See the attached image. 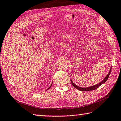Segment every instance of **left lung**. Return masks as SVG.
<instances>
[{"mask_svg": "<svg viewBox=\"0 0 121 121\" xmlns=\"http://www.w3.org/2000/svg\"><path fill=\"white\" fill-rule=\"evenodd\" d=\"M111 70V68L110 69L109 72V73H108V74L105 76V78H104V79H103V80L101 82H100L98 84H96L95 85H93V86H90V87H86V88L80 87L77 86V85H75L74 83H73V82L72 81L71 79H70L71 83V84L73 85V87H75V88H76L77 89L80 90V91H91V90H95V89H97V88H98V87H99L100 86H101V85H102V84H103L104 83H105L106 82V81L107 80L108 78H109V75H110Z\"/></svg>", "mask_w": 121, "mask_h": 121, "instance_id": "left-lung-1", "label": "left lung"}]
</instances>
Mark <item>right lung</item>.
Listing matches in <instances>:
<instances>
[{
	"label": "right lung",
	"mask_w": 121,
	"mask_h": 121,
	"mask_svg": "<svg viewBox=\"0 0 121 121\" xmlns=\"http://www.w3.org/2000/svg\"><path fill=\"white\" fill-rule=\"evenodd\" d=\"M52 84H51V86H50V87H49V88H48V89H47V90H48V89H50V87H51V86H52Z\"/></svg>",
	"instance_id": "add662e5"
}]
</instances>
